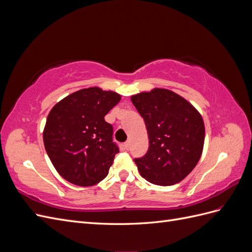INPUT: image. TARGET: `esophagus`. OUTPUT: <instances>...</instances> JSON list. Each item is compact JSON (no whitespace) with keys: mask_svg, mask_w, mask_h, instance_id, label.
<instances>
[{"mask_svg":"<svg viewBox=\"0 0 252 252\" xmlns=\"http://www.w3.org/2000/svg\"><path fill=\"white\" fill-rule=\"evenodd\" d=\"M124 147H125V149H126V150H128L129 148H130V142H129V141L125 142V144H124Z\"/></svg>","mask_w":252,"mask_h":252,"instance_id":"34e87169","label":"esophagus"}]
</instances>
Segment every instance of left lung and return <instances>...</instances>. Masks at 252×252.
I'll return each instance as SVG.
<instances>
[{
	"label": "left lung",
	"instance_id": "1",
	"mask_svg": "<svg viewBox=\"0 0 252 252\" xmlns=\"http://www.w3.org/2000/svg\"><path fill=\"white\" fill-rule=\"evenodd\" d=\"M131 102L145 121L149 139L147 154L134 158L141 175L159 186L180 183L202 156L205 126L201 113L164 88L134 94Z\"/></svg>",
	"mask_w": 252,
	"mask_h": 252
}]
</instances>
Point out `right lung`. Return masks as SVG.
<instances>
[{
  "instance_id": "1",
  "label": "right lung",
  "mask_w": 252,
  "mask_h": 252,
  "mask_svg": "<svg viewBox=\"0 0 252 252\" xmlns=\"http://www.w3.org/2000/svg\"><path fill=\"white\" fill-rule=\"evenodd\" d=\"M120 100L114 91L90 87L67 95L50 110L43 131L44 146L66 181L87 187L107 177L119 147L104 117Z\"/></svg>"
}]
</instances>
